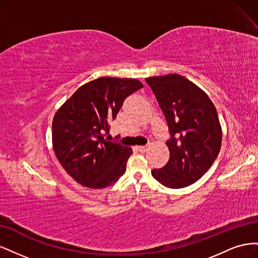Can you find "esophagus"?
<instances>
[{"mask_svg": "<svg viewBox=\"0 0 258 258\" xmlns=\"http://www.w3.org/2000/svg\"><path fill=\"white\" fill-rule=\"evenodd\" d=\"M137 148H138V151L139 152H141V153H144V152H146L147 151V146H137Z\"/></svg>", "mask_w": 258, "mask_h": 258, "instance_id": "esophagus-1", "label": "esophagus"}]
</instances>
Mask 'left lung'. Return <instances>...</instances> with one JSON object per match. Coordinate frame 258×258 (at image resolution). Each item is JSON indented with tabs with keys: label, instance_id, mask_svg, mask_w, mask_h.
I'll return each instance as SVG.
<instances>
[{
	"label": "left lung",
	"instance_id": "obj_1",
	"mask_svg": "<svg viewBox=\"0 0 258 258\" xmlns=\"http://www.w3.org/2000/svg\"><path fill=\"white\" fill-rule=\"evenodd\" d=\"M168 124L166 166L152 175L169 188L197 182L213 165L222 145V127L207 93L184 76L168 74L145 79Z\"/></svg>",
	"mask_w": 258,
	"mask_h": 258
}]
</instances>
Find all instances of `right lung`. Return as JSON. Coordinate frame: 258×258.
<instances>
[{"instance_id":"add662e5","label":"right lung","mask_w":258,"mask_h":258,"mask_svg":"<svg viewBox=\"0 0 258 258\" xmlns=\"http://www.w3.org/2000/svg\"><path fill=\"white\" fill-rule=\"evenodd\" d=\"M142 87L136 79L99 77L81 86L54 114L53 152L77 183L105 188L126 172L132 150L107 141L104 134L124 99Z\"/></svg>"}]
</instances>
